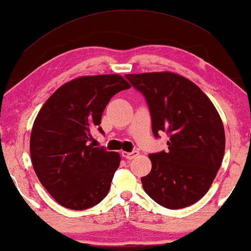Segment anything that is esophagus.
<instances>
[{"instance_id": "obj_1", "label": "esophagus", "mask_w": 251, "mask_h": 251, "mask_svg": "<svg viewBox=\"0 0 251 251\" xmlns=\"http://www.w3.org/2000/svg\"><path fill=\"white\" fill-rule=\"evenodd\" d=\"M138 155V151H132V152H122V157L126 159V160H131V159L136 158Z\"/></svg>"}]
</instances>
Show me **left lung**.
Here are the masks:
<instances>
[{
    "label": "left lung",
    "mask_w": 251,
    "mask_h": 251,
    "mask_svg": "<svg viewBox=\"0 0 251 251\" xmlns=\"http://www.w3.org/2000/svg\"><path fill=\"white\" fill-rule=\"evenodd\" d=\"M145 97L152 132L168 135L167 152L149 154L151 172L142 177L145 193L167 209L200 201L219 171L225 153V130L216 107L191 80L177 74L126 75Z\"/></svg>",
    "instance_id": "left-lung-1"
}]
</instances>
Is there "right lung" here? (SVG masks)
I'll return each mask as SVG.
<instances>
[{
	"mask_svg": "<svg viewBox=\"0 0 251 251\" xmlns=\"http://www.w3.org/2000/svg\"><path fill=\"white\" fill-rule=\"evenodd\" d=\"M130 89L120 75L83 76L55 91L38 113L30 139L31 160L39 181L62 206L85 210L110 189L120 154L89 145L113 96Z\"/></svg>",
	"mask_w": 251,
	"mask_h": 251,
	"instance_id": "right-lung-1",
	"label": "right lung"
}]
</instances>
